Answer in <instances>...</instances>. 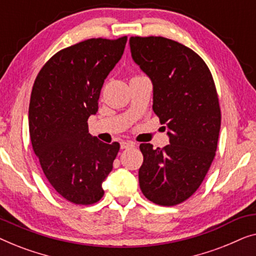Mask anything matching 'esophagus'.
Segmentation results:
<instances>
[{
    "mask_svg": "<svg viewBox=\"0 0 256 256\" xmlns=\"http://www.w3.org/2000/svg\"><path fill=\"white\" fill-rule=\"evenodd\" d=\"M136 144L133 142H120V148H131V147H134Z\"/></svg>",
    "mask_w": 256,
    "mask_h": 256,
    "instance_id": "esophagus-1",
    "label": "esophagus"
}]
</instances>
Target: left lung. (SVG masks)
Listing matches in <instances>:
<instances>
[{
  "label": "left lung",
  "mask_w": 256,
  "mask_h": 256,
  "mask_svg": "<svg viewBox=\"0 0 256 256\" xmlns=\"http://www.w3.org/2000/svg\"><path fill=\"white\" fill-rule=\"evenodd\" d=\"M134 62L153 84V111L169 145L142 144L139 186L147 200L172 206L203 182L217 150L220 109L211 72L186 46L164 37H131Z\"/></svg>",
  "instance_id": "left-lung-1"
}]
</instances>
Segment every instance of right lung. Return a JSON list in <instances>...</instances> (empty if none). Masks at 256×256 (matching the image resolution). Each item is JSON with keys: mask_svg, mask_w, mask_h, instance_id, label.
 <instances>
[{"mask_svg": "<svg viewBox=\"0 0 256 256\" xmlns=\"http://www.w3.org/2000/svg\"><path fill=\"white\" fill-rule=\"evenodd\" d=\"M128 37L92 38L61 50L42 68L32 88L28 131L32 148L53 189L74 204L104 195L120 144L92 136L88 118L98 110L104 80L120 60Z\"/></svg>", "mask_w": 256, "mask_h": 256, "instance_id": "obj_1", "label": "right lung"}]
</instances>
